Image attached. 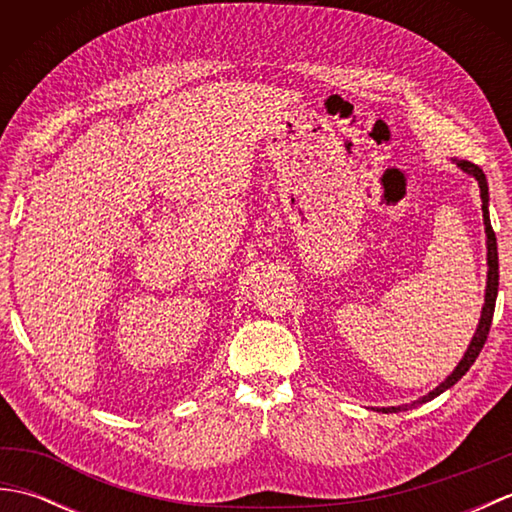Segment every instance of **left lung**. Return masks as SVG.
<instances>
[{
	"instance_id": "1",
	"label": "left lung",
	"mask_w": 512,
	"mask_h": 512,
	"mask_svg": "<svg viewBox=\"0 0 512 512\" xmlns=\"http://www.w3.org/2000/svg\"><path fill=\"white\" fill-rule=\"evenodd\" d=\"M455 165H458L462 171L469 173L480 184V198H482V213H484V226H486V262H488V275H486V295H484V308H482V317H480V325H477V330L473 334V341L469 345V350L464 352V358L458 363V367L453 369V372L447 376L444 383H440L436 389L429 391L427 396H422L418 400H413L411 405H398V407H383L378 411L383 413H398V411H407L411 407H418L422 402H429L436 396H440L442 391H447L449 387H453L458 380L469 372L471 365L475 363V358L480 356L482 347L486 343V336L488 330H491V323H493V312H495V299H497V286H499V262H497V239H495V231L491 226V217H488V184H486V176L484 171L473 165L469 160H455Z\"/></svg>"
}]
</instances>
